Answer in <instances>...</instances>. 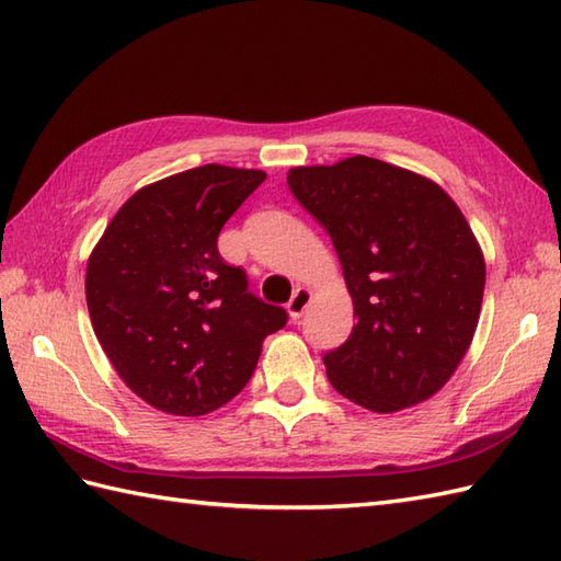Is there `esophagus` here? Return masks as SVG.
<instances>
[{
    "label": "esophagus",
    "instance_id": "34e87169",
    "mask_svg": "<svg viewBox=\"0 0 561 561\" xmlns=\"http://www.w3.org/2000/svg\"><path fill=\"white\" fill-rule=\"evenodd\" d=\"M311 299H313V291H311V289L299 287V289L294 291L291 301L287 304V311H289L291 320H299V318L304 316V311L308 308V304H311Z\"/></svg>",
    "mask_w": 561,
    "mask_h": 561
}]
</instances>
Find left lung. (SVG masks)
I'll use <instances>...</instances> for the list:
<instances>
[{
	"label": "left lung",
	"mask_w": 561,
	"mask_h": 561,
	"mask_svg": "<svg viewBox=\"0 0 561 561\" xmlns=\"http://www.w3.org/2000/svg\"><path fill=\"white\" fill-rule=\"evenodd\" d=\"M289 190L337 250L356 325L323 356L332 388L390 414L456 374L478 330L484 255L440 185L368 157L296 165Z\"/></svg>",
	"instance_id": "left-lung-1"
}]
</instances>
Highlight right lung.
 <instances>
[{
	"label": "right lung",
	"mask_w": 561,
	"mask_h": 561,
	"mask_svg": "<svg viewBox=\"0 0 561 561\" xmlns=\"http://www.w3.org/2000/svg\"><path fill=\"white\" fill-rule=\"evenodd\" d=\"M265 171L207 163L145 185L117 209L87 265L91 325L125 386L178 416L214 412L253 376L287 311L221 260V226Z\"/></svg>",
	"instance_id": "right-lung-1"
}]
</instances>
